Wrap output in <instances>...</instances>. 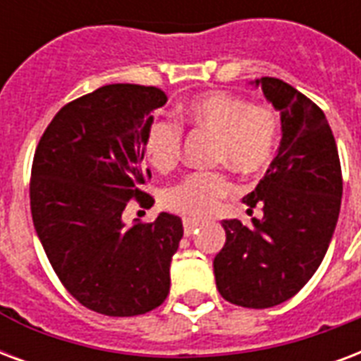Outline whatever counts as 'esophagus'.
<instances>
[{"label":"esophagus","instance_id":"1","mask_svg":"<svg viewBox=\"0 0 361 361\" xmlns=\"http://www.w3.org/2000/svg\"><path fill=\"white\" fill-rule=\"evenodd\" d=\"M199 227L200 224L197 219H183V233H185V236H191Z\"/></svg>","mask_w":361,"mask_h":361}]
</instances>
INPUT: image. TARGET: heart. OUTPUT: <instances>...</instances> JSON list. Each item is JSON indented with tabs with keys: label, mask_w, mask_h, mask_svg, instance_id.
Wrapping results in <instances>:
<instances>
[{
	"label": "heart",
	"mask_w": 361,
	"mask_h": 361,
	"mask_svg": "<svg viewBox=\"0 0 361 361\" xmlns=\"http://www.w3.org/2000/svg\"><path fill=\"white\" fill-rule=\"evenodd\" d=\"M181 121L195 130L214 136L212 159L242 174L265 170L276 155L280 117L269 104L250 102L227 92L195 96L183 107ZM181 126L174 121H159L147 128L144 155L159 172H170L180 161ZM235 192V183L225 172H192L164 192V204L181 216L206 217L221 200Z\"/></svg>",
	"instance_id": "1"
}]
</instances>
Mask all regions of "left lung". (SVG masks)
Instances as JSON below:
<instances>
[{
  "label": "left lung",
  "mask_w": 361,
  "mask_h": 361,
  "mask_svg": "<svg viewBox=\"0 0 361 361\" xmlns=\"http://www.w3.org/2000/svg\"><path fill=\"white\" fill-rule=\"evenodd\" d=\"M280 114L282 140L267 174L244 202L261 217L224 219L225 246L214 259L225 301L269 309L307 284L326 255L339 219L343 176L334 132L320 107L276 77L255 79Z\"/></svg>",
  "instance_id": "8db88e82"
}]
</instances>
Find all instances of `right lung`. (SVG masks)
Segmentation results:
<instances>
[{
	"label": "right lung",
	"instance_id": "obj_1",
	"mask_svg": "<svg viewBox=\"0 0 361 361\" xmlns=\"http://www.w3.org/2000/svg\"><path fill=\"white\" fill-rule=\"evenodd\" d=\"M157 87L115 82L66 104L43 132L32 164L30 206L35 233L64 288L106 316L157 309L170 291V261L183 225L161 212L153 224L126 227L142 191L145 132L166 104Z\"/></svg>",
	"mask_w": 361,
	"mask_h": 361
}]
</instances>
